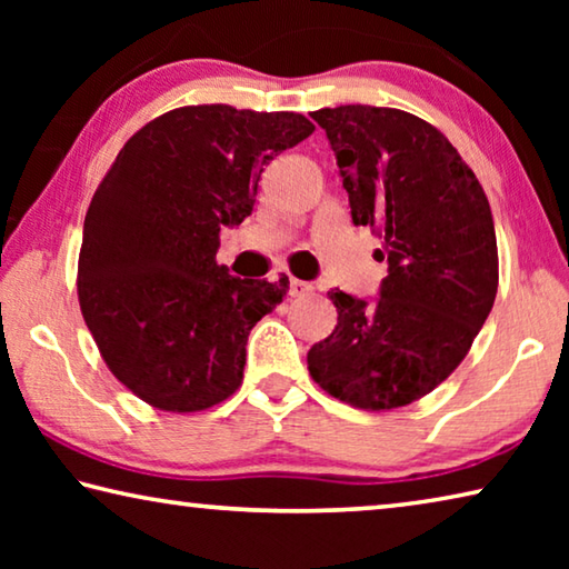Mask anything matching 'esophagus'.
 Here are the masks:
<instances>
[{
  "mask_svg": "<svg viewBox=\"0 0 569 569\" xmlns=\"http://www.w3.org/2000/svg\"><path fill=\"white\" fill-rule=\"evenodd\" d=\"M313 291V286L311 283H306V281H298V278H291V281H288V293L291 296H308Z\"/></svg>",
  "mask_w": 569,
  "mask_h": 569,
  "instance_id": "1",
  "label": "esophagus"
}]
</instances>
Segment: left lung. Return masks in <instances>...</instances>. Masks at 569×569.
<instances>
[{
    "label": "left lung",
    "mask_w": 569,
    "mask_h": 569,
    "mask_svg": "<svg viewBox=\"0 0 569 569\" xmlns=\"http://www.w3.org/2000/svg\"><path fill=\"white\" fill-rule=\"evenodd\" d=\"M349 192L353 226L377 228L387 278L377 298L336 288L329 339L308 371L359 409H397L437 389L485 326L497 296L489 200L457 148L429 122L371 104L311 112Z\"/></svg>",
    "instance_id": "1"
}]
</instances>
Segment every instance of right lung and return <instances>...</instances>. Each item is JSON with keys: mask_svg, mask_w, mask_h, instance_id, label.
<instances>
[{"mask_svg": "<svg viewBox=\"0 0 569 569\" xmlns=\"http://www.w3.org/2000/svg\"><path fill=\"white\" fill-rule=\"evenodd\" d=\"M313 124L298 112L196 104L160 114L118 152L82 228L77 293L104 363L162 411H200L240 387L253 326L288 278L216 263L218 233L250 216L268 162Z\"/></svg>", "mask_w": 569, "mask_h": 569, "instance_id": "add662e5", "label": "right lung"}]
</instances>
